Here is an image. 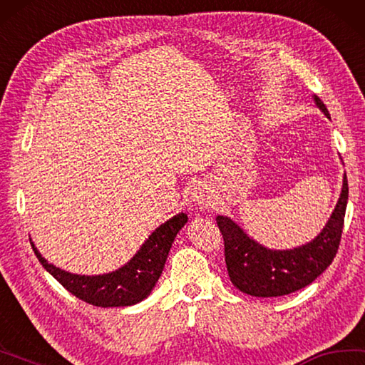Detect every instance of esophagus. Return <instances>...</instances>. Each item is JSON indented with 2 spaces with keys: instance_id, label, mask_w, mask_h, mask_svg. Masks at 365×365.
Returning a JSON list of instances; mask_svg holds the SVG:
<instances>
[{
  "instance_id": "34e87169",
  "label": "esophagus",
  "mask_w": 365,
  "mask_h": 365,
  "mask_svg": "<svg viewBox=\"0 0 365 365\" xmlns=\"http://www.w3.org/2000/svg\"><path fill=\"white\" fill-rule=\"evenodd\" d=\"M190 200L193 201L196 205H202L205 201L209 200V188L207 185L204 183H196L190 190Z\"/></svg>"
}]
</instances>
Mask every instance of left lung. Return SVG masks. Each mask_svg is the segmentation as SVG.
<instances>
[{
	"label": "left lung",
	"mask_w": 365,
	"mask_h": 365,
	"mask_svg": "<svg viewBox=\"0 0 365 365\" xmlns=\"http://www.w3.org/2000/svg\"><path fill=\"white\" fill-rule=\"evenodd\" d=\"M316 107L330 119L317 96ZM348 204V180L343 175L341 193L326 227L313 241L294 249H268L250 237L233 218L217 215L225 241V262L231 282L252 297H282L309 286L332 263L341 240Z\"/></svg>",
	"instance_id": "8db88e82"
}]
</instances>
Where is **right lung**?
I'll use <instances>...</instances> for the list:
<instances>
[{
    "mask_svg": "<svg viewBox=\"0 0 365 365\" xmlns=\"http://www.w3.org/2000/svg\"><path fill=\"white\" fill-rule=\"evenodd\" d=\"M187 222L188 215L183 212L169 218L148 236V240L128 263L103 274L70 273L46 260L39 254L35 242H31V247L44 269L79 300L102 308L132 307L145 300L155 289L168 260L172 242Z\"/></svg>",
    "mask_w": 365,
    "mask_h": 365,
    "instance_id": "right-lung-1",
    "label": "right lung"
}]
</instances>
